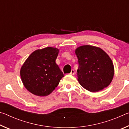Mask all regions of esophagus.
<instances>
[{
  "label": "esophagus",
  "instance_id": "1",
  "mask_svg": "<svg viewBox=\"0 0 129 129\" xmlns=\"http://www.w3.org/2000/svg\"><path fill=\"white\" fill-rule=\"evenodd\" d=\"M70 75H75V71H74L73 69H72L71 72V73H70Z\"/></svg>",
  "mask_w": 129,
  "mask_h": 129
}]
</instances>
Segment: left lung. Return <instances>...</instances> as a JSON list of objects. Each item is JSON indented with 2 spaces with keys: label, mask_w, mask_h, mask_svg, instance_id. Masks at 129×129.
Listing matches in <instances>:
<instances>
[{
  "label": "left lung",
  "mask_w": 129,
  "mask_h": 129,
  "mask_svg": "<svg viewBox=\"0 0 129 129\" xmlns=\"http://www.w3.org/2000/svg\"><path fill=\"white\" fill-rule=\"evenodd\" d=\"M78 81L83 88L96 92L108 86L114 76L112 60L100 48L83 45L76 49Z\"/></svg>",
  "instance_id": "obj_1"
}]
</instances>
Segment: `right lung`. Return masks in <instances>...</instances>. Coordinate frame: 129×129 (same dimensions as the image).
I'll return each instance as SVG.
<instances>
[{"label": "right lung", "instance_id": "right-lung-1", "mask_svg": "<svg viewBox=\"0 0 129 129\" xmlns=\"http://www.w3.org/2000/svg\"><path fill=\"white\" fill-rule=\"evenodd\" d=\"M58 49L47 47L30 54L20 70V77L25 88L38 96L51 93L64 76L56 63Z\"/></svg>", "mask_w": 129, "mask_h": 129}]
</instances>
